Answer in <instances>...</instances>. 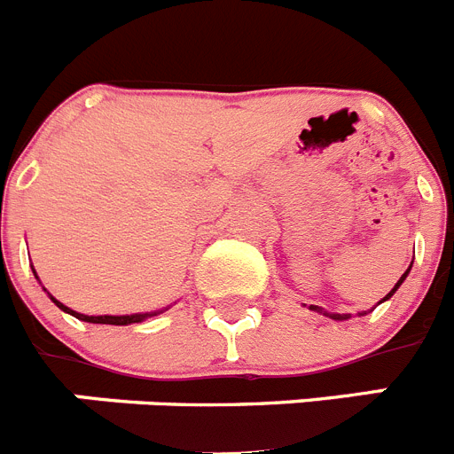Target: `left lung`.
Instances as JSON below:
<instances>
[{
    "label": "left lung",
    "instance_id": "left-lung-1",
    "mask_svg": "<svg viewBox=\"0 0 454 454\" xmlns=\"http://www.w3.org/2000/svg\"><path fill=\"white\" fill-rule=\"evenodd\" d=\"M409 270H411V266H409V268H407V270H404V275H403V277H400L398 282H395V286H393V288H391V291H388V293H387V295H384V300H388V298H391V295H393V293L398 291V288H400V284H403V282H404V279H407ZM384 300H380V302H384ZM380 302H377V304H380ZM309 309H311V311H318V314H325V316H330V318H334V320H348V318H350V314H327V311H323V309H320V307H316V304H311V307H309ZM359 316H364V314H359Z\"/></svg>",
    "mask_w": 454,
    "mask_h": 454
}]
</instances>
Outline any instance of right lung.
<instances>
[{
  "label": "right lung",
  "instance_id": "1",
  "mask_svg": "<svg viewBox=\"0 0 454 454\" xmlns=\"http://www.w3.org/2000/svg\"><path fill=\"white\" fill-rule=\"evenodd\" d=\"M35 279H38V275H35ZM51 298V295H50ZM51 302L56 304L59 309H63L66 314L74 316V318L83 320V323H99V325H131V323H143L145 318H150V316H156L161 314V311H152V314H131V316H86V314H79V311H72L70 307H66L63 302H59L56 298H51Z\"/></svg>",
  "mask_w": 454,
  "mask_h": 454
}]
</instances>
